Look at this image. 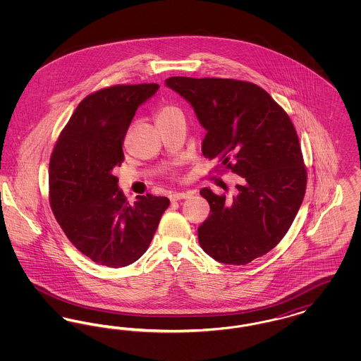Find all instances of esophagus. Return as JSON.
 <instances>
[{"label":"esophagus","mask_w":361,"mask_h":361,"mask_svg":"<svg viewBox=\"0 0 361 361\" xmlns=\"http://www.w3.org/2000/svg\"><path fill=\"white\" fill-rule=\"evenodd\" d=\"M192 193L190 192H173L171 193V200L172 202H177V200H181V199H188Z\"/></svg>","instance_id":"obj_1"}]
</instances>
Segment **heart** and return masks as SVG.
<instances>
[{"mask_svg": "<svg viewBox=\"0 0 361 361\" xmlns=\"http://www.w3.org/2000/svg\"><path fill=\"white\" fill-rule=\"evenodd\" d=\"M176 111H178V109H177V108H174L172 105H164V106H161V108L158 109V112H157V121H158V119H162V118L169 116L171 114L176 112Z\"/></svg>", "mask_w": 361, "mask_h": 361, "instance_id": "1", "label": "heart"}]
</instances>
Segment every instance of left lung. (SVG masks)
<instances>
[{"label": "left lung", "mask_w": 361, "mask_h": 361, "mask_svg": "<svg viewBox=\"0 0 361 361\" xmlns=\"http://www.w3.org/2000/svg\"><path fill=\"white\" fill-rule=\"evenodd\" d=\"M207 130L206 158L242 177L231 199L203 188L209 215L197 228L209 257L246 265L283 240L305 197L307 172L287 112L262 87L230 78L171 77Z\"/></svg>", "instance_id": "obj_1"}]
</instances>
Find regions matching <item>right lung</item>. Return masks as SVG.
<instances>
[{
  "label": "right lung",
  "mask_w": 361,
  "mask_h": 361,
  "mask_svg": "<svg viewBox=\"0 0 361 361\" xmlns=\"http://www.w3.org/2000/svg\"><path fill=\"white\" fill-rule=\"evenodd\" d=\"M159 85H115L78 104L50 159V204L70 242L92 261L109 268L135 262L147 250L162 214L164 196H137L130 206L114 169L137 106Z\"/></svg>",
  "instance_id": "obj_1"
}]
</instances>
